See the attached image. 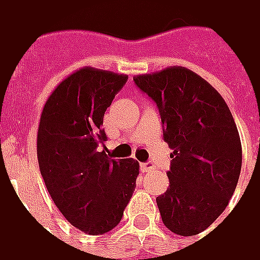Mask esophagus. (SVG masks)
<instances>
[{
	"label": "esophagus",
	"instance_id": "esophagus-1",
	"mask_svg": "<svg viewBox=\"0 0 260 260\" xmlns=\"http://www.w3.org/2000/svg\"><path fill=\"white\" fill-rule=\"evenodd\" d=\"M140 167H142L143 172H153L154 169H156V166L151 163V161H146V163H142L140 165Z\"/></svg>",
	"mask_w": 260,
	"mask_h": 260
}]
</instances>
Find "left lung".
<instances>
[{"mask_svg":"<svg viewBox=\"0 0 260 260\" xmlns=\"http://www.w3.org/2000/svg\"><path fill=\"white\" fill-rule=\"evenodd\" d=\"M156 103L170 154V184L157 202L169 231L193 236L207 229L228 206L242 167L238 127L222 95L184 67L133 78Z\"/></svg>","mask_w":260,"mask_h":260,"instance_id":"8db88e82","label":"left lung"}]
</instances>
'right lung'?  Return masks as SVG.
Returning a JSON list of instances; mask_svg holds the SVG:
<instances>
[{"label": "right lung", "mask_w": 260, "mask_h": 260, "mask_svg": "<svg viewBox=\"0 0 260 260\" xmlns=\"http://www.w3.org/2000/svg\"><path fill=\"white\" fill-rule=\"evenodd\" d=\"M127 76L85 67L62 80L45 103L37 157L62 216L88 235L114 229L136 189L139 163L106 154L103 117Z\"/></svg>", "instance_id": "1"}]
</instances>
